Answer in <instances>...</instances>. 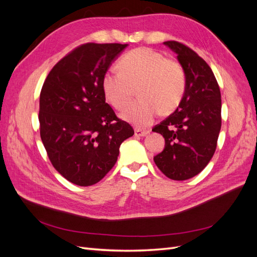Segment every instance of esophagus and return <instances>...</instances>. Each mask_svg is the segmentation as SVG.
I'll return each mask as SVG.
<instances>
[{
  "instance_id": "1",
  "label": "esophagus",
  "mask_w": 257,
  "mask_h": 257,
  "mask_svg": "<svg viewBox=\"0 0 257 257\" xmlns=\"http://www.w3.org/2000/svg\"><path fill=\"white\" fill-rule=\"evenodd\" d=\"M149 132L145 131V130H141V128H135V136L136 137H144L146 136Z\"/></svg>"
}]
</instances>
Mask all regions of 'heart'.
<instances>
[{
    "label": "heart",
    "mask_w": 257,
    "mask_h": 257,
    "mask_svg": "<svg viewBox=\"0 0 257 257\" xmlns=\"http://www.w3.org/2000/svg\"><path fill=\"white\" fill-rule=\"evenodd\" d=\"M186 78L179 62L166 59L149 48L131 50L118 61V69H109L102 78L103 93L114 109L125 108L134 95L141 97L122 116L137 127H147L161 109L169 112L180 104Z\"/></svg>",
    "instance_id": "1"
}]
</instances>
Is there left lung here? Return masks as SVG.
Listing matches in <instances>:
<instances>
[{
	"label": "left lung",
	"instance_id": "obj_1",
	"mask_svg": "<svg viewBox=\"0 0 257 257\" xmlns=\"http://www.w3.org/2000/svg\"><path fill=\"white\" fill-rule=\"evenodd\" d=\"M164 44L177 53L186 87L180 104L152 131L165 138V148L153 158L169 179L182 181L198 175L213 157L221 130V92L212 69L188 46Z\"/></svg>",
	"mask_w": 257,
	"mask_h": 257
}]
</instances>
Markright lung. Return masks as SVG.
Segmentation results:
<instances>
[{"instance_id": "right-lung-1", "label": "right lung", "mask_w": 257, "mask_h": 257, "mask_svg": "<svg viewBox=\"0 0 257 257\" xmlns=\"http://www.w3.org/2000/svg\"><path fill=\"white\" fill-rule=\"evenodd\" d=\"M127 44L87 43L52 67L40 95V133L52 166L80 186L97 183L114 166L134 130L106 103L102 78Z\"/></svg>"}]
</instances>
